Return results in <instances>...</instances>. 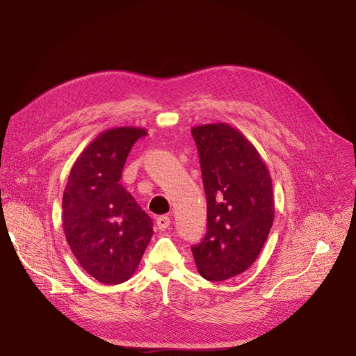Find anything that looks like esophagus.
<instances>
[{
    "label": "esophagus",
    "mask_w": 356,
    "mask_h": 356,
    "mask_svg": "<svg viewBox=\"0 0 356 356\" xmlns=\"http://www.w3.org/2000/svg\"><path fill=\"white\" fill-rule=\"evenodd\" d=\"M157 227H159L160 231L167 229L168 227H170V218H168V216H160V218H157Z\"/></svg>",
    "instance_id": "1"
}]
</instances>
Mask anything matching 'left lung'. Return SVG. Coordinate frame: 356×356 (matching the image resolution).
<instances>
[{
    "label": "left lung",
    "instance_id": "1",
    "mask_svg": "<svg viewBox=\"0 0 356 356\" xmlns=\"http://www.w3.org/2000/svg\"><path fill=\"white\" fill-rule=\"evenodd\" d=\"M208 231L192 247L197 271L223 282L247 271L263 250L274 220L273 181L254 144L227 122L196 125Z\"/></svg>",
    "mask_w": 356,
    "mask_h": 356
}]
</instances>
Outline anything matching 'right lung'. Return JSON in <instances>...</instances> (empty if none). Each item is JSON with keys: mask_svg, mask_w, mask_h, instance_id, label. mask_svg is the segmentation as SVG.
<instances>
[{"mask_svg": "<svg viewBox=\"0 0 356 356\" xmlns=\"http://www.w3.org/2000/svg\"><path fill=\"white\" fill-rule=\"evenodd\" d=\"M140 127L102 131L74 161L63 193V231L82 268L104 284L129 280L140 264L153 222L120 183Z\"/></svg>", "mask_w": 356, "mask_h": 356, "instance_id": "1", "label": "right lung"}]
</instances>
